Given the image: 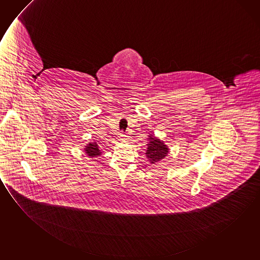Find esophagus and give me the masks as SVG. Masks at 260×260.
Wrapping results in <instances>:
<instances>
[{
  "mask_svg": "<svg viewBox=\"0 0 260 260\" xmlns=\"http://www.w3.org/2000/svg\"><path fill=\"white\" fill-rule=\"evenodd\" d=\"M121 136L123 137V138H127V137H128V136H126V135H123V134H122V135H121Z\"/></svg>",
  "mask_w": 260,
  "mask_h": 260,
  "instance_id": "obj_1",
  "label": "esophagus"
}]
</instances>
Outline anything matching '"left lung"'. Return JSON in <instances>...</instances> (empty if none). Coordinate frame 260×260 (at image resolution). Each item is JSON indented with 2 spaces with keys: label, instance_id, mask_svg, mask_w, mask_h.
<instances>
[{
  "label": "left lung",
  "instance_id": "obj_1",
  "mask_svg": "<svg viewBox=\"0 0 260 260\" xmlns=\"http://www.w3.org/2000/svg\"><path fill=\"white\" fill-rule=\"evenodd\" d=\"M147 140L148 143L145 155L147 156L149 164L156 165L161 160L164 159L166 156H168L169 148L168 145L165 144L163 140L152 134L148 135Z\"/></svg>",
  "mask_w": 260,
  "mask_h": 260
}]
</instances>
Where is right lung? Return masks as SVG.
Listing matches in <instances>:
<instances>
[{"label": "right lung", "mask_w": 260, "mask_h": 260, "mask_svg": "<svg viewBox=\"0 0 260 260\" xmlns=\"http://www.w3.org/2000/svg\"><path fill=\"white\" fill-rule=\"evenodd\" d=\"M84 151L88 156L90 157H97V156H101L102 151H101L100 148H99V144L97 143V141H92V142H89L87 145H85L84 148Z\"/></svg>", "instance_id": "obj_1"}]
</instances>
